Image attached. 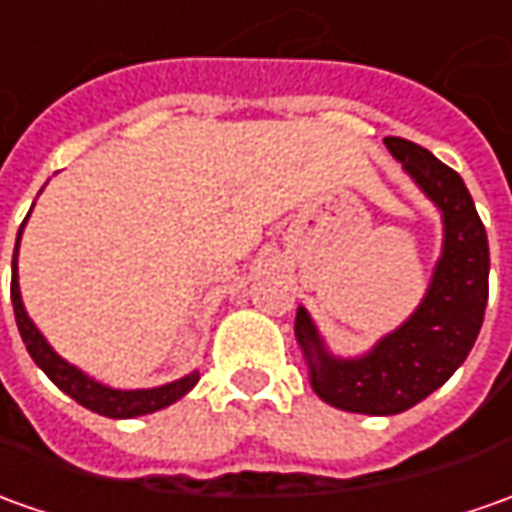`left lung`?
<instances>
[{
    "instance_id": "8db88e82",
    "label": "left lung",
    "mask_w": 512,
    "mask_h": 512,
    "mask_svg": "<svg viewBox=\"0 0 512 512\" xmlns=\"http://www.w3.org/2000/svg\"><path fill=\"white\" fill-rule=\"evenodd\" d=\"M384 145L443 212V255L426 297L358 358L333 356L305 308L294 322L316 395L358 415H398L443 387L471 353L488 305V232L460 173L409 139L387 137Z\"/></svg>"
}]
</instances>
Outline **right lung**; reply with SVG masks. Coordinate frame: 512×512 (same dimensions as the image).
Returning a JSON list of instances; mask_svg holds the SVG:
<instances>
[{"instance_id":"add662e5","label":"right lung","mask_w":512,"mask_h":512,"mask_svg":"<svg viewBox=\"0 0 512 512\" xmlns=\"http://www.w3.org/2000/svg\"><path fill=\"white\" fill-rule=\"evenodd\" d=\"M30 215V212H27ZM27 221V218H24ZM22 227H19V235H16V249H13V280H10V300H13V314H16V325H19V333H22V342L27 344V353L33 356L38 367L47 373L55 387L66 392L69 398L92 409L97 415L103 417H139V415H151V412H159L170 403H176L179 398H184L190 389L198 384V373H190L179 378V381H170L165 387L154 389H111L106 384H100L95 378L78 370L75 364H69L64 358L58 356L52 350L47 339L41 336V330L33 325V319L27 316L22 302V291H19V274H16V257H19V241H22Z\"/></svg>"}]
</instances>
